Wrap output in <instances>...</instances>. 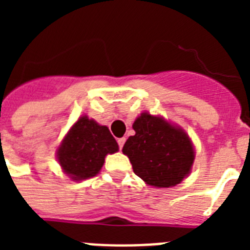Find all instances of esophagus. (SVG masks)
I'll list each match as a JSON object with an SVG mask.
<instances>
[{
    "label": "esophagus",
    "mask_w": 250,
    "mask_h": 250,
    "mask_svg": "<svg viewBox=\"0 0 250 250\" xmlns=\"http://www.w3.org/2000/svg\"><path fill=\"white\" fill-rule=\"evenodd\" d=\"M118 144H119V147H120V149H123L124 144H125V138L118 139Z\"/></svg>",
    "instance_id": "1"
}]
</instances>
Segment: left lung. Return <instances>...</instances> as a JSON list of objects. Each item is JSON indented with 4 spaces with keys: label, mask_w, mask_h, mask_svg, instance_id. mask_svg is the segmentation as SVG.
<instances>
[{
    "label": "left lung",
    "mask_w": 250,
    "mask_h": 250,
    "mask_svg": "<svg viewBox=\"0 0 250 250\" xmlns=\"http://www.w3.org/2000/svg\"><path fill=\"white\" fill-rule=\"evenodd\" d=\"M135 135L123 147L134 173L147 185L170 188L183 182L191 171L195 152L182 127L161 116L141 112L132 124Z\"/></svg>",
    "instance_id": "left-lung-1"
}]
</instances>
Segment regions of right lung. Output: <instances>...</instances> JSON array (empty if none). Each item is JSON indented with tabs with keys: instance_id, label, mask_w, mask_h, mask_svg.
<instances>
[{
	"instance_id": "add662e5",
	"label": "right lung",
	"mask_w": 250,
	"mask_h": 250,
	"mask_svg": "<svg viewBox=\"0 0 250 250\" xmlns=\"http://www.w3.org/2000/svg\"><path fill=\"white\" fill-rule=\"evenodd\" d=\"M118 150V143L107 126L99 125L85 115L68 130L56 155L63 173L74 182H80L96 175L105 156Z\"/></svg>"
}]
</instances>
